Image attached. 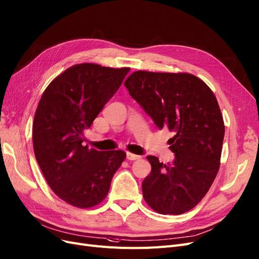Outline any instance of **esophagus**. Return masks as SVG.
Segmentation results:
<instances>
[{"mask_svg":"<svg viewBox=\"0 0 259 259\" xmlns=\"http://www.w3.org/2000/svg\"><path fill=\"white\" fill-rule=\"evenodd\" d=\"M141 158V156H138V155H135L132 154V152H127V159L128 160H139Z\"/></svg>","mask_w":259,"mask_h":259,"instance_id":"34e87169","label":"esophagus"}]
</instances>
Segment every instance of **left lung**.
<instances>
[{"label":"left lung","mask_w":259,"mask_h":259,"mask_svg":"<svg viewBox=\"0 0 259 259\" xmlns=\"http://www.w3.org/2000/svg\"><path fill=\"white\" fill-rule=\"evenodd\" d=\"M124 86L158 128L173 133L171 164L148 156L150 174L142 184L148 206L161 214L194 208L211 187L221 164L225 126L213 92L188 72H132Z\"/></svg>","instance_id":"1"}]
</instances>
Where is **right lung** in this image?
Returning a JSON list of instances; mask_svg holds the SVG:
<instances>
[{
  "mask_svg": "<svg viewBox=\"0 0 259 259\" xmlns=\"http://www.w3.org/2000/svg\"><path fill=\"white\" fill-rule=\"evenodd\" d=\"M130 68L76 64L47 86L33 121V147L53 192L71 206H97L126 158L122 150L83 146V133L117 92Z\"/></svg>",
  "mask_w": 259,
  "mask_h": 259,
  "instance_id": "right-lung-1",
  "label": "right lung"
}]
</instances>
